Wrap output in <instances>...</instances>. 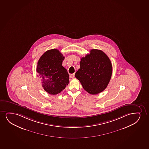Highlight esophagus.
<instances>
[{"mask_svg":"<svg viewBox=\"0 0 149 149\" xmlns=\"http://www.w3.org/2000/svg\"><path fill=\"white\" fill-rule=\"evenodd\" d=\"M74 77H75V74H72L70 75V78H74Z\"/></svg>","mask_w":149,"mask_h":149,"instance_id":"1","label":"esophagus"}]
</instances>
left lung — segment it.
Masks as SVG:
<instances>
[{"mask_svg": "<svg viewBox=\"0 0 149 149\" xmlns=\"http://www.w3.org/2000/svg\"><path fill=\"white\" fill-rule=\"evenodd\" d=\"M80 68L75 76L84 90L91 95L104 91L112 76V66L108 56L102 51L93 49L82 58Z\"/></svg>", "mask_w": 149, "mask_h": 149, "instance_id": "8db88e82", "label": "left lung"}]
</instances>
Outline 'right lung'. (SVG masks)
Here are the masks:
<instances>
[{"instance_id":"obj_1","label":"right lung","mask_w":149,"mask_h":149,"mask_svg":"<svg viewBox=\"0 0 149 149\" xmlns=\"http://www.w3.org/2000/svg\"><path fill=\"white\" fill-rule=\"evenodd\" d=\"M65 57L57 49L47 50L37 63L36 71L45 91L52 95L60 93L69 83L67 70L62 66Z\"/></svg>"}]
</instances>
